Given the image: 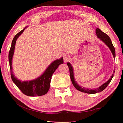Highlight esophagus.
I'll list each match as a JSON object with an SVG mask.
<instances>
[{"instance_id": "34e87169", "label": "esophagus", "mask_w": 123, "mask_h": 123, "mask_svg": "<svg viewBox=\"0 0 123 123\" xmlns=\"http://www.w3.org/2000/svg\"><path fill=\"white\" fill-rule=\"evenodd\" d=\"M63 59H64V61L65 62H68V61H69V59H70V57L69 55H68L67 54L64 55V57H63Z\"/></svg>"}]
</instances>
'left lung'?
Here are the masks:
<instances>
[{
    "label": "left lung",
    "mask_w": 123,
    "mask_h": 123,
    "mask_svg": "<svg viewBox=\"0 0 123 123\" xmlns=\"http://www.w3.org/2000/svg\"><path fill=\"white\" fill-rule=\"evenodd\" d=\"M96 34L97 35L98 37L99 38L100 40H101L102 42H103L104 43H105L106 45L109 48V49L110 51L112 52L113 57L115 59V49L113 45V44L112 43V42L110 38L108 36L106 33L104 32H102L98 28L96 29ZM67 65L69 67V71H70V79L71 80V81L72 83V84L74 86L77 90H78L80 91L83 92L84 93H89V94H94L96 93L100 92L104 90L107 87V86L109 85V84L110 83V81L112 80V78L113 77L114 74L115 72V69H114L113 71V73L112 74V75L111 76L110 79L109 80L107 81L105 83L103 84L102 85L100 86V87L98 88H95L94 89H88V88H85L84 87H81L78 85L76 83V81H75V79H74V72H73V69L72 67V66L70 64V63L68 62L67 63Z\"/></svg>",
    "instance_id": "8db88e82"
}]
</instances>
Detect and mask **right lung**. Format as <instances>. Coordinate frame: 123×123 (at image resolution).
<instances>
[{
    "mask_svg": "<svg viewBox=\"0 0 123 123\" xmlns=\"http://www.w3.org/2000/svg\"><path fill=\"white\" fill-rule=\"evenodd\" d=\"M27 27H25L23 30L17 33L14 36L12 40L9 53L11 76L13 83H14L24 94L29 96H42L46 94L49 91L52 74L58 68V67L64 63V61H63L62 57L55 60L49 66L42 75L34 80L22 81L15 77L13 73L12 66V58L14 52L15 47L17 39L23 33L25 28Z\"/></svg>",
    "mask_w": 123,
    "mask_h": 123,
    "instance_id": "right-lung-1",
    "label": "right lung"
}]
</instances>
